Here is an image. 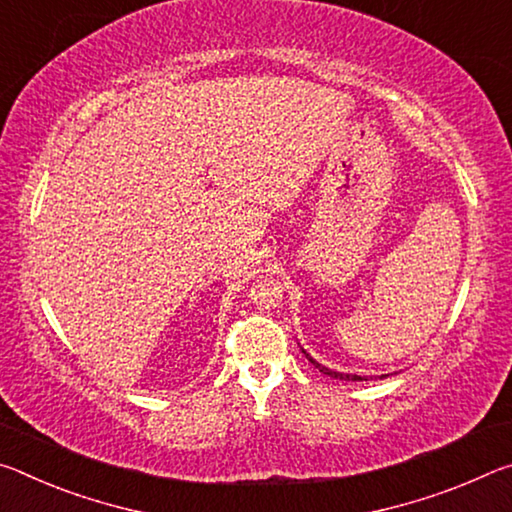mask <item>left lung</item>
Listing matches in <instances>:
<instances>
[{"mask_svg":"<svg viewBox=\"0 0 512 512\" xmlns=\"http://www.w3.org/2000/svg\"><path fill=\"white\" fill-rule=\"evenodd\" d=\"M301 351H304V349H301ZM304 354H306V351H304ZM306 358L308 360H311V363L317 367V370H320L322 374H326V376H333V379H342V381H367V376H358V374H342V372H333V370H329V367H324V365H320V363H317V360H313L311 356H308L306 354ZM381 379H383V376H381Z\"/></svg>","mask_w":512,"mask_h":512,"instance_id":"8db88e82","label":"left lung"}]
</instances>
